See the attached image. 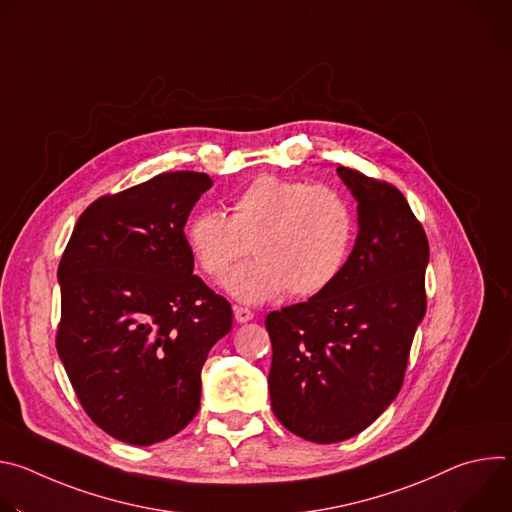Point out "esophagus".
I'll return each instance as SVG.
<instances>
[{
	"label": "esophagus",
	"mask_w": 512,
	"mask_h": 512,
	"mask_svg": "<svg viewBox=\"0 0 512 512\" xmlns=\"http://www.w3.org/2000/svg\"><path fill=\"white\" fill-rule=\"evenodd\" d=\"M233 312H235V320H237L239 324H245V322H249V320L255 318V314H253L249 308H243V306H235Z\"/></svg>",
	"instance_id": "34e87169"
}]
</instances>
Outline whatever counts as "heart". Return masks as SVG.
Segmentation results:
<instances>
[{"mask_svg":"<svg viewBox=\"0 0 512 512\" xmlns=\"http://www.w3.org/2000/svg\"><path fill=\"white\" fill-rule=\"evenodd\" d=\"M196 212L186 227L192 259L210 279H223L249 251L255 259L237 267L227 291L247 304L320 294L344 267L352 241L348 202L330 186L259 176L229 206Z\"/></svg>","mask_w":512,"mask_h":512,"instance_id":"heart-1","label":"heart"}]
</instances>
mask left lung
<instances>
[{
	"label": "left lung",
	"mask_w": 512,
	"mask_h": 512,
	"mask_svg": "<svg viewBox=\"0 0 512 512\" xmlns=\"http://www.w3.org/2000/svg\"><path fill=\"white\" fill-rule=\"evenodd\" d=\"M336 172L358 202L354 249L330 287L265 318L273 413L316 444L348 440L393 403L427 308L429 243L405 196L356 170Z\"/></svg>",
	"instance_id": "8db88e82"
}]
</instances>
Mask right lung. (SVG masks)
I'll use <instances>...</instances> for the list:
<instances>
[{
    "instance_id": "right-lung-1",
    "label": "right lung",
    "mask_w": 512,
    "mask_h": 512,
    "mask_svg": "<svg viewBox=\"0 0 512 512\" xmlns=\"http://www.w3.org/2000/svg\"><path fill=\"white\" fill-rule=\"evenodd\" d=\"M212 180L166 172L97 198L58 265L56 348L87 415L115 440L152 446L200 407L208 350L231 304L194 275L184 225Z\"/></svg>"
}]
</instances>
